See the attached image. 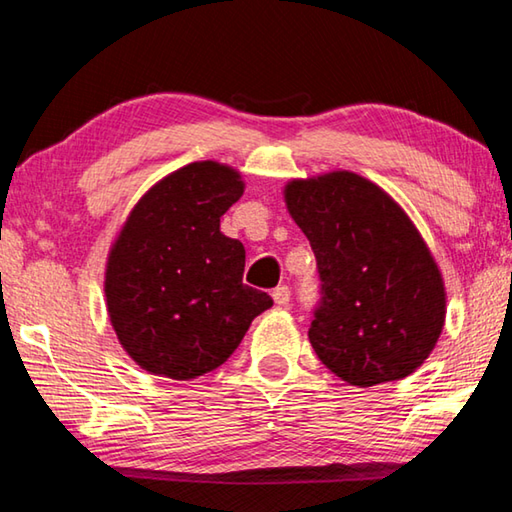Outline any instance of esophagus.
I'll use <instances>...</instances> for the list:
<instances>
[{
  "label": "esophagus",
  "mask_w": 512,
  "mask_h": 512,
  "mask_svg": "<svg viewBox=\"0 0 512 512\" xmlns=\"http://www.w3.org/2000/svg\"><path fill=\"white\" fill-rule=\"evenodd\" d=\"M272 297L276 301V306H288V303H290V288H288V285H279V288L272 292Z\"/></svg>",
  "instance_id": "obj_1"
}]
</instances>
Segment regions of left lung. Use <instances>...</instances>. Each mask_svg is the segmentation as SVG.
I'll return each instance as SVG.
<instances>
[{"mask_svg": "<svg viewBox=\"0 0 512 512\" xmlns=\"http://www.w3.org/2000/svg\"><path fill=\"white\" fill-rule=\"evenodd\" d=\"M285 202L317 258L308 337L319 360L353 387L414 373L441 337L445 288L407 213L348 170L292 179Z\"/></svg>", "mask_w": 512, "mask_h": 512, "instance_id": "1", "label": "left lung"}]
</instances>
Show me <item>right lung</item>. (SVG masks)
Returning a JSON list of instances; mask_svg holds the SVG:
<instances>
[{
	"label": "right lung",
	"mask_w": 512,
	"mask_h": 512,
	"mask_svg": "<svg viewBox=\"0 0 512 512\" xmlns=\"http://www.w3.org/2000/svg\"><path fill=\"white\" fill-rule=\"evenodd\" d=\"M240 175L195 161L134 206L112 245L105 299L121 346L148 373L193 380L229 360L267 292L242 283L245 247L220 231L240 200Z\"/></svg>",
	"instance_id": "obj_1"
}]
</instances>
